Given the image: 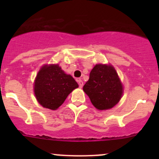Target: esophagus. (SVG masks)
Masks as SVG:
<instances>
[{"instance_id": "1", "label": "esophagus", "mask_w": 159, "mask_h": 159, "mask_svg": "<svg viewBox=\"0 0 159 159\" xmlns=\"http://www.w3.org/2000/svg\"><path fill=\"white\" fill-rule=\"evenodd\" d=\"M78 84H79V87L80 88H82L83 87V84H84V83H83L82 80L78 79Z\"/></svg>"}]
</instances>
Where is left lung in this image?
Returning <instances> with one entry per match:
<instances>
[{
    "label": "left lung",
    "mask_w": 159,
    "mask_h": 159,
    "mask_svg": "<svg viewBox=\"0 0 159 159\" xmlns=\"http://www.w3.org/2000/svg\"><path fill=\"white\" fill-rule=\"evenodd\" d=\"M83 90L98 110L113 108L123 94L122 84L114 67L102 64H98L91 70Z\"/></svg>",
    "instance_id": "8db88e82"
}]
</instances>
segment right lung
<instances>
[{
  "label": "right lung",
  "mask_w": 159,
  "mask_h": 159,
  "mask_svg": "<svg viewBox=\"0 0 159 159\" xmlns=\"http://www.w3.org/2000/svg\"><path fill=\"white\" fill-rule=\"evenodd\" d=\"M78 87V83L71 75L65 74L58 65H45L35 78L34 91L40 105L56 110Z\"/></svg>",
  "instance_id": "obj_1"
}]
</instances>
